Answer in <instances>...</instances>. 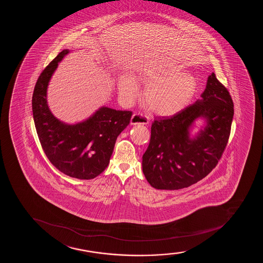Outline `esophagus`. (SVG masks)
<instances>
[{
    "mask_svg": "<svg viewBox=\"0 0 263 263\" xmlns=\"http://www.w3.org/2000/svg\"><path fill=\"white\" fill-rule=\"evenodd\" d=\"M149 124V120L147 118H145V116L142 114H139V113H134L133 117L130 118V124L132 125H139V124Z\"/></svg>",
    "mask_w": 263,
    "mask_h": 263,
    "instance_id": "1",
    "label": "esophagus"
}]
</instances>
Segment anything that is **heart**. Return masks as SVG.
I'll use <instances>...</instances> for the list:
<instances>
[{
	"label": "heart",
	"mask_w": 263,
	"mask_h": 263,
	"mask_svg": "<svg viewBox=\"0 0 263 263\" xmlns=\"http://www.w3.org/2000/svg\"><path fill=\"white\" fill-rule=\"evenodd\" d=\"M139 79L147 88L144 101L150 111L160 117H170L184 109L197 88L196 77L181 66L165 69H144ZM118 93L122 99L132 102L139 95V82L130 73L118 79Z\"/></svg>",
	"instance_id": "1"
}]
</instances>
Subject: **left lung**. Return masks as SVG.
<instances>
[{
  "label": "left lung",
  "mask_w": 263,
  "mask_h": 263,
  "mask_svg": "<svg viewBox=\"0 0 263 263\" xmlns=\"http://www.w3.org/2000/svg\"><path fill=\"white\" fill-rule=\"evenodd\" d=\"M233 111L229 92L212 72L196 103L170 118L155 119L142 157L143 173L152 187L180 190L212 172L228 142ZM198 119L204 124L192 134Z\"/></svg>",
  "instance_id": "1"
}]
</instances>
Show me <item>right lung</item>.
Segmentation results:
<instances>
[{"label": "right lung", "mask_w": 263, "mask_h": 263, "mask_svg": "<svg viewBox=\"0 0 263 263\" xmlns=\"http://www.w3.org/2000/svg\"><path fill=\"white\" fill-rule=\"evenodd\" d=\"M71 50L65 49L37 79L32 97V113L43 150L51 163L70 177L90 180L109 163L118 135L130 124L133 113L102 106L88 118L67 124L49 108L47 88L51 76Z\"/></svg>", "instance_id": "1"}]
</instances>
